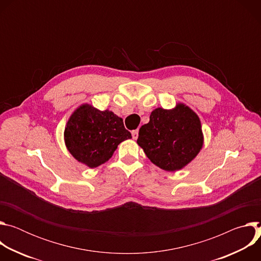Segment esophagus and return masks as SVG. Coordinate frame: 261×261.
<instances>
[{
    "instance_id": "34e87169",
    "label": "esophagus",
    "mask_w": 261,
    "mask_h": 261,
    "mask_svg": "<svg viewBox=\"0 0 261 261\" xmlns=\"http://www.w3.org/2000/svg\"><path fill=\"white\" fill-rule=\"evenodd\" d=\"M132 137H133V139H137V137H138V130H133L132 131Z\"/></svg>"
}]
</instances>
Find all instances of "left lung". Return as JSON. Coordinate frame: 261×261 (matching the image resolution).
I'll use <instances>...</instances> for the list:
<instances>
[{
    "instance_id": "8db88e82",
    "label": "left lung",
    "mask_w": 261,
    "mask_h": 261,
    "mask_svg": "<svg viewBox=\"0 0 261 261\" xmlns=\"http://www.w3.org/2000/svg\"><path fill=\"white\" fill-rule=\"evenodd\" d=\"M202 141L197 115L184 104L172 110H153L150 122L140 127L137 139L146 157L166 171L187 165L199 153Z\"/></svg>"
}]
</instances>
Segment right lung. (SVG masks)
I'll return each instance as SVG.
<instances>
[{"instance_id":"right-lung-1","label":"right lung","mask_w":261,"mask_h":261,"mask_svg":"<svg viewBox=\"0 0 261 261\" xmlns=\"http://www.w3.org/2000/svg\"><path fill=\"white\" fill-rule=\"evenodd\" d=\"M131 137L123 120L113 111H100L88 104L74 111L65 129L69 152L91 168L108 161L118 145Z\"/></svg>"}]
</instances>
